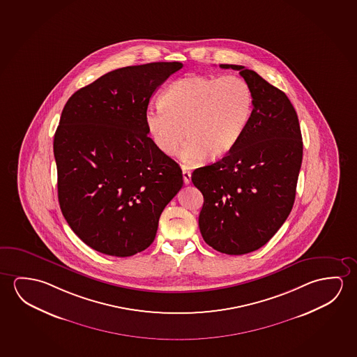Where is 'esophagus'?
<instances>
[{
    "instance_id": "obj_1",
    "label": "esophagus",
    "mask_w": 357,
    "mask_h": 357,
    "mask_svg": "<svg viewBox=\"0 0 357 357\" xmlns=\"http://www.w3.org/2000/svg\"><path fill=\"white\" fill-rule=\"evenodd\" d=\"M183 181L185 184H189L192 181V173L189 170L183 169Z\"/></svg>"
}]
</instances>
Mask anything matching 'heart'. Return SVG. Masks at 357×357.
<instances>
[{
    "label": "heart",
    "instance_id": "b5f03b06",
    "mask_svg": "<svg viewBox=\"0 0 357 357\" xmlns=\"http://www.w3.org/2000/svg\"><path fill=\"white\" fill-rule=\"evenodd\" d=\"M159 105L144 116L149 136L165 155L176 154L187 136L181 157L189 165L236 146L252 114L253 93L241 77L188 75L165 89Z\"/></svg>",
    "mask_w": 357,
    "mask_h": 357
}]
</instances>
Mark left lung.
I'll use <instances>...</instances> for the list:
<instances>
[{
	"label": "left lung",
	"mask_w": 357,
	"mask_h": 357,
	"mask_svg": "<svg viewBox=\"0 0 357 357\" xmlns=\"http://www.w3.org/2000/svg\"><path fill=\"white\" fill-rule=\"evenodd\" d=\"M238 70L253 93V110L236 146L213 165L194 170L204 197L199 227L204 241L226 255L256 251L291 214L302 165L296 110L282 90L245 66Z\"/></svg>",
	"instance_id": "1"
}]
</instances>
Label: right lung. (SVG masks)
<instances>
[{
	"instance_id": "1",
	"label": "right lung",
	"mask_w": 357,
	"mask_h": 357,
	"mask_svg": "<svg viewBox=\"0 0 357 357\" xmlns=\"http://www.w3.org/2000/svg\"><path fill=\"white\" fill-rule=\"evenodd\" d=\"M179 61L107 73L68 100L54 135L58 199L66 222L95 251L128 257L153 242L159 216L183 187L144 122L149 99Z\"/></svg>"
}]
</instances>
